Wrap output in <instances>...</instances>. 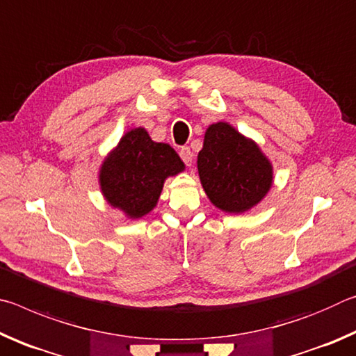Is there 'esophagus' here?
Listing matches in <instances>:
<instances>
[{
	"mask_svg": "<svg viewBox=\"0 0 356 356\" xmlns=\"http://www.w3.org/2000/svg\"><path fill=\"white\" fill-rule=\"evenodd\" d=\"M179 155H180V159H182V161H184L186 166H191V163H193V152H191V149L188 146H184L182 149H180L179 150Z\"/></svg>",
	"mask_w": 356,
	"mask_h": 356,
	"instance_id": "esophagus-1",
	"label": "esophagus"
}]
</instances>
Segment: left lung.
Instances as JSON below:
<instances>
[{
    "instance_id": "1",
    "label": "left lung",
    "mask_w": 356,
    "mask_h": 356,
    "mask_svg": "<svg viewBox=\"0 0 356 356\" xmlns=\"http://www.w3.org/2000/svg\"><path fill=\"white\" fill-rule=\"evenodd\" d=\"M197 171L209 200L231 213L256 206L273 179L272 165L256 144L226 122L207 129L197 154Z\"/></svg>"
}]
</instances>
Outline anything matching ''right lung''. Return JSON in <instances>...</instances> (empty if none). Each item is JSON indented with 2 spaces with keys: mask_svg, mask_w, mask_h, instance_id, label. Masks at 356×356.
<instances>
[{
  "mask_svg": "<svg viewBox=\"0 0 356 356\" xmlns=\"http://www.w3.org/2000/svg\"><path fill=\"white\" fill-rule=\"evenodd\" d=\"M184 170L171 146L150 140L144 129L130 130L104 161L100 186L113 207L140 218L155 207L166 177Z\"/></svg>",
  "mask_w": 356,
  "mask_h": 356,
  "instance_id": "add662e5",
  "label": "right lung"
}]
</instances>
